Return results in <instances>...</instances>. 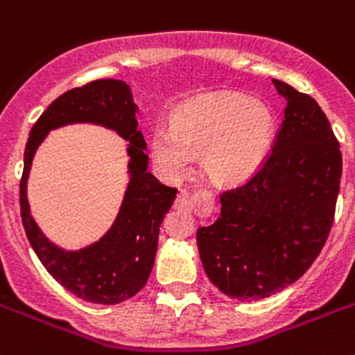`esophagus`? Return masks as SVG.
<instances>
[{
	"label": "esophagus",
	"instance_id": "esophagus-1",
	"mask_svg": "<svg viewBox=\"0 0 355 355\" xmlns=\"http://www.w3.org/2000/svg\"><path fill=\"white\" fill-rule=\"evenodd\" d=\"M177 207H186V209H189V207H193V200H191V195L184 189V191L178 193L177 197Z\"/></svg>",
	"mask_w": 355,
	"mask_h": 355
}]
</instances>
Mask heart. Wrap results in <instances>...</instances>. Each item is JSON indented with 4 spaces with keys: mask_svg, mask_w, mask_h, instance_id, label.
<instances>
[{
    "mask_svg": "<svg viewBox=\"0 0 355 355\" xmlns=\"http://www.w3.org/2000/svg\"><path fill=\"white\" fill-rule=\"evenodd\" d=\"M275 135L272 109L239 93L195 98L173 114L169 129L153 135V155L164 168L184 169L202 153L206 177L235 186L264 162Z\"/></svg>",
    "mask_w": 355,
    "mask_h": 355,
    "instance_id": "obj_1",
    "label": "heart"
}]
</instances>
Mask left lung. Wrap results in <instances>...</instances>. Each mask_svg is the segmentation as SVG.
<instances>
[{
    "mask_svg": "<svg viewBox=\"0 0 355 355\" xmlns=\"http://www.w3.org/2000/svg\"><path fill=\"white\" fill-rule=\"evenodd\" d=\"M284 120L261 168L220 193V217L197 230L204 272L232 299L261 301L297 281L334 223L343 158L312 96L273 80Z\"/></svg>",
    "mask_w": 355,
    "mask_h": 355,
    "instance_id": "obj_1",
    "label": "left lung"
}]
</instances>
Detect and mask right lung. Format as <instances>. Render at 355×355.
Here are the masks:
<instances>
[{"mask_svg": "<svg viewBox=\"0 0 355 355\" xmlns=\"http://www.w3.org/2000/svg\"><path fill=\"white\" fill-rule=\"evenodd\" d=\"M76 121L100 123L128 140L132 178L112 230L91 247L65 252L49 243L30 217L26 178L33 153L46 132ZM23 162L21 223L47 272L71 293L96 304H118L140 292L155 264L160 224L177 197V189L164 186L148 171L146 140L138 131L137 105L128 83L111 78L94 80L58 96L31 129Z\"/></svg>", "mask_w": 355, "mask_h": 355, "instance_id": "1", "label": "right lung"}]
</instances>
